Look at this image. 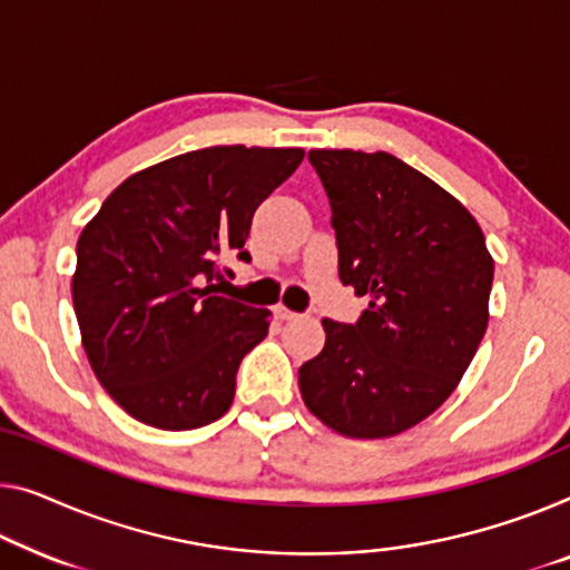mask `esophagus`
Masks as SVG:
<instances>
[{
	"label": "esophagus",
	"mask_w": 570,
	"mask_h": 570,
	"mask_svg": "<svg viewBox=\"0 0 570 570\" xmlns=\"http://www.w3.org/2000/svg\"><path fill=\"white\" fill-rule=\"evenodd\" d=\"M274 314H276V317L282 320V322H292V320L299 317V314L292 312L288 307H284V304H276V307H274Z\"/></svg>",
	"instance_id": "1"
}]
</instances>
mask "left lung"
Instances as JSON below:
<instances>
[{
  "instance_id": "1",
  "label": "left lung",
  "mask_w": 570,
  "mask_h": 570,
  "mask_svg": "<svg viewBox=\"0 0 570 570\" xmlns=\"http://www.w3.org/2000/svg\"><path fill=\"white\" fill-rule=\"evenodd\" d=\"M337 237L340 282L368 296L355 325L322 320L299 368L307 410L337 435L392 438L455 392L489 325L494 258L469 209L392 153L309 150Z\"/></svg>"
}]
</instances>
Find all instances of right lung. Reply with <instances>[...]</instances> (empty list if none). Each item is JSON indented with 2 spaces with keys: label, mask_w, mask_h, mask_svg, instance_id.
<instances>
[{
  "label": "right lung",
  "mask_w": 570,
  "mask_h": 570,
  "mask_svg": "<svg viewBox=\"0 0 570 570\" xmlns=\"http://www.w3.org/2000/svg\"><path fill=\"white\" fill-rule=\"evenodd\" d=\"M302 148L215 146L117 186L76 243L73 309L89 366L122 410L158 430L223 417L271 312L217 296L219 263L250 261L253 215Z\"/></svg>",
  "instance_id": "obj_1"
}]
</instances>
